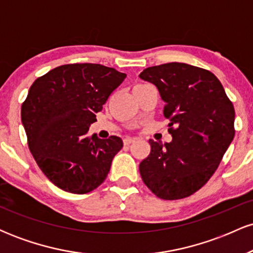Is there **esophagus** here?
Wrapping results in <instances>:
<instances>
[{
	"label": "esophagus",
	"mask_w": 253,
	"mask_h": 253,
	"mask_svg": "<svg viewBox=\"0 0 253 253\" xmlns=\"http://www.w3.org/2000/svg\"><path fill=\"white\" fill-rule=\"evenodd\" d=\"M133 141H134V139H133V138H125V139H124V144H125V145L132 144Z\"/></svg>",
	"instance_id": "34e87169"
}]
</instances>
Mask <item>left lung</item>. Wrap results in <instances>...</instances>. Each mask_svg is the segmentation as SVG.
Returning <instances> with one entry per match:
<instances>
[{"label": "left lung", "instance_id": "8db88e82", "mask_svg": "<svg viewBox=\"0 0 253 253\" xmlns=\"http://www.w3.org/2000/svg\"><path fill=\"white\" fill-rule=\"evenodd\" d=\"M139 77L158 89L172 135L165 144L150 139L140 176L159 199H184L208 182L233 140L234 107L215 75L189 64L151 66Z\"/></svg>", "mask_w": 253, "mask_h": 253}]
</instances>
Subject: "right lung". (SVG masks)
I'll return each mask as SVG.
<instances>
[{"label": "right lung", "instance_id": "right-lung-1", "mask_svg": "<svg viewBox=\"0 0 253 253\" xmlns=\"http://www.w3.org/2000/svg\"><path fill=\"white\" fill-rule=\"evenodd\" d=\"M125 78L100 64H68L32 84L21 121L38 167L59 189L86 194L106 179L123 140L88 136V130Z\"/></svg>", "mask_w": 253, "mask_h": 253}]
</instances>
